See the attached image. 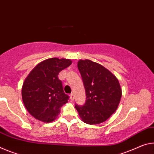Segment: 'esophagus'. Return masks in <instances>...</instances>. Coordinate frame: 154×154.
Listing matches in <instances>:
<instances>
[{
  "label": "esophagus",
  "instance_id": "1",
  "mask_svg": "<svg viewBox=\"0 0 154 154\" xmlns=\"http://www.w3.org/2000/svg\"><path fill=\"white\" fill-rule=\"evenodd\" d=\"M70 99H71L72 100H74V94H73V93H72V94H70Z\"/></svg>",
  "mask_w": 154,
  "mask_h": 154
}]
</instances>
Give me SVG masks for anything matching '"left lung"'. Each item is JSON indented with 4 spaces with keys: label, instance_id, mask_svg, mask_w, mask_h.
<instances>
[{
    "label": "left lung",
    "instance_id": "8db88e82",
    "mask_svg": "<svg viewBox=\"0 0 154 154\" xmlns=\"http://www.w3.org/2000/svg\"><path fill=\"white\" fill-rule=\"evenodd\" d=\"M78 68L81 75L86 102L75 104L83 122L90 125L106 121L116 110L122 97L119 80L102 65L90 60H80Z\"/></svg>",
    "mask_w": 154,
    "mask_h": 154
}]
</instances>
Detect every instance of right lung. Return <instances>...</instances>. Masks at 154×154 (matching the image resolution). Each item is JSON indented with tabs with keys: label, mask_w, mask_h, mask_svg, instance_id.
Wrapping results in <instances>:
<instances>
[{
	"label": "right lung",
	"mask_w": 154,
	"mask_h": 154,
	"mask_svg": "<svg viewBox=\"0 0 154 154\" xmlns=\"http://www.w3.org/2000/svg\"><path fill=\"white\" fill-rule=\"evenodd\" d=\"M71 64L69 59L51 58L37 65L26 78L22 88V100L35 119L45 123L53 122L60 107L67 102L69 97L64 93L58 75Z\"/></svg>",
	"instance_id": "right-lung-1"
}]
</instances>
